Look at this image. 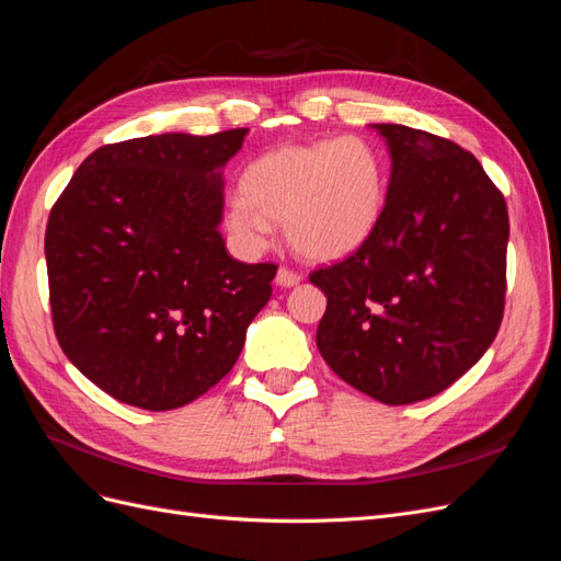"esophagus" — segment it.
<instances>
[{"label": "esophagus", "mask_w": 561, "mask_h": 561, "mask_svg": "<svg viewBox=\"0 0 561 561\" xmlns=\"http://www.w3.org/2000/svg\"><path fill=\"white\" fill-rule=\"evenodd\" d=\"M299 283H301V276L297 274V271L285 268V266L278 268V274H276V285L278 287H295Z\"/></svg>", "instance_id": "esophagus-1"}]
</instances>
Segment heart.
Listing matches in <instances>:
<instances>
[{
    "mask_svg": "<svg viewBox=\"0 0 561 561\" xmlns=\"http://www.w3.org/2000/svg\"><path fill=\"white\" fill-rule=\"evenodd\" d=\"M386 173L379 149L360 135L280 145L241 175L225 206L227 231L248 250L266 245L274 222L304 260L336 262L360 250L379 227Z\"/></svg>",
    "mask_w": 561,
    "mask_h": 561,
    "instance_id": "obj_1",
    "label": "heart"
}]
</instances>
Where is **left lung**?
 Here are the masks:
<instances>
[{"instance_id":"8db88e82","label":"left lung","mask_w":561,"mask_h":561,"mask_svg":"<svg viewBox=\"0 0 561 561\" xmlns=\"http://www.w3.org/2000/svg\"><path fill=\"white\" fill-rule=\"evenodd\" d=\"M390 180L379 227L311 274L328 297L316 344L383 404L443 393L494 342L505 301L507 206L470 151L433 133L371 124Z\"/></svg>"}]
</instances>
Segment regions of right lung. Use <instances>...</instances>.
I'll return each instance as SVG.
<instances>
[{
	"label": "right lung",
	"instance_id": "add662e5",
	"mask_svg": "<svg viewBox=\"0 0 561 561\" xmlns=\"http://www.w3.org/2000/svg\"><path fill=\"white\" fill-rule=\"evenodd\" d=\"M248 128L95 149L46 227L54 328L98 388L140 410L190 404L229 375L276 264L227 252L222 168Z\"/></svg>",
	"mask_w": 561,
	"mask_h": 561
}]
</instances>
